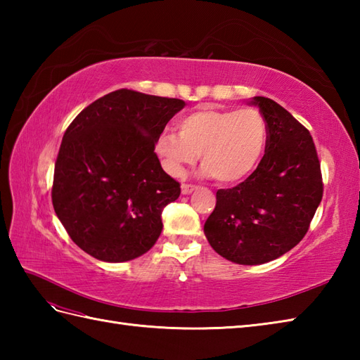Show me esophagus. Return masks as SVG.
<instances>
[{"label": "esophagus", "instance_id": "34e87169", "mask_svg": "<svg viewBox=\"0 0 360 360\" xmlns=\"http://www.w3.org/2000/svg\"><path fill=\"white\" fill-rule=\"evenodd\" d=\"M195 190H196V187L192 186V184H182L181 186V193L182 195H190V193H193Z\"/></svg>", "mask_w": 360, "mask_h": 360}]
</instances>
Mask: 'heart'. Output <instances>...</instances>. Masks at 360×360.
Returning <instances> with one entry per match:
<instances>
[{"label":"heart","instance_id":"1","mask_svg":"<svg viewBox=\"0 0 360 360\" xmlns=\"http://www.w3.org/2000/svg\"><path fill=\"white\" fill-rule=\"evenodd\" d=\"M176 128L178 133H160L155 145L173 178H182L200 155L204 174L219 184H236L255 172L266 150L267 125L255 108L201 106L176 120Z\"/></svg>","mask_w":360,"mask_h":360}]
</instances>
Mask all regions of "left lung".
<instances>
[{
    "label": "left lung",
    "instance_id": "8db88e82",
    "mask_svg": "<svg viewBox=\"0 0 360 360\" xmlns=\"http://www.w3.org/2000/svg\"><path fill=\"white\" fill-rule=\"evenodd\" d=\"M248 103L266 120L264 156L246 181L218 190L204 233L221 257L254 266L285 255L302 241L323 184L308 129L272 98L258 96Z\"/></svg>",
    "mask_w": 360,
    "mask_h": 360
}]
</instances>
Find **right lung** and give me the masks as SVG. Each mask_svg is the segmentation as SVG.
<instances>
[{
    "mask_svg": "<svg viewBox=\"0 0 360 360\" xmlns=\"http://www.w3.org/2000/svg\"><path fill=\"white\" fill-rule=\"evenodd\" d=\"M184 106L179 98L117 89L68 127L52 204L71 240L91 257L124 263L155 246L162 209L181 193L160 167L155 143Z\"/></svg>",
    "mask_w": 360,
    "mask_h": 360,
    "instance_id": "right-lung-1",
    "label": "right lung"
}]
</instances>
